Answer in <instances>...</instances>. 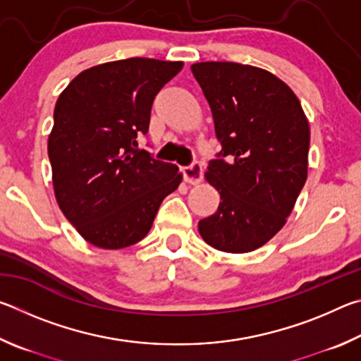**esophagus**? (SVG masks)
Returning a JSON list of instances; mask_svg holds the SVG:
<instances>
[{"mask_svg": "<svg viewBox=\"0 0 361 361\" xmlns=\"http://www.w3.org/2000/svg\"><path fill=\"white\" fill-rule=\"evenodd\" d=\"M183 176H185V181L189 183V185H197V183L202 181L204 176V170H202V164L194 161L191 166H186L181 169Z\"/></svg>", "mask_w": 361, "mask_h": 361, "instance_id": "obj_1", "label": "esophagus"}]
</instances>
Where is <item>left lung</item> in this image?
<instances>
[{
  "label": "left lung",
  "instance_id": "obj_1",
  "mask_svg": "<svg viewBox=\"0 0 361 361\" xmlns=\"http://www.w3.org/2000/svg\"><path fill=\"white\" fill-rule=\"evenodd\" d=\"M191 70L221 143L205 173L221 202L199 232L221 252H253L283 228L307 180L309 122L293 90L266 70L234 62Z\"/></svg>",
  "mask_w": 361,
  "mask_h": 361
}]
</instances>
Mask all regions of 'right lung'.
<instances>
[{"label": "right lung", "instance_id": "right-lung-1", "mask_svg": "<svg viewBox=\"0 0 361 361\" xmlns=\"http://www.w3.org/2000/svg\"><path fill=\"white\" fill-rule=\"evenodd\" d=\"M181 68L183 62L118 60L79 73L59 97L47 143L54 191L66 219L95 247L142 240L181 183L175 164L137 148L156 95Z\"/></svg>", "mask_w": 361, "mask_h": 361}]
</instances>
